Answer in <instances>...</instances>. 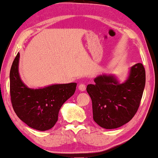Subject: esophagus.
Returning a JSON list of instances; mask_svg holds the SVG:
<instances>
[{"mask_svg": "<svg viewBox=\"0 0 158 158\" xmlns=\"http://www.w3.org/2000/svg\"><path fill=\"white\" fill-rule=\"evenodd\" d=\"M78 88L80 90H81V91H84V90H85L86 89V86L84 83H81L79 85Z\"/></svg>", "mask_w": 158, "mask_h": 158, "instance_id": "34e87169", "label": "esophagus"}]
</instances>
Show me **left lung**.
I'll list each match as a JSON object with an SVG mask.
<instances>
[{
  "mask_svg": "<svg viewBox=\"0 0 158 158\" xmlns=\"http://www.w3.org/2000/svg\"><path fill=\"white\" fill-rule=\"evenodd\" d=\"M88 85L92 101L93 118L99 126L111 129L129 122L139 109L145 85V70L137 63L131 68L128 79L119 83L112 75H102Z\"/></svg>",
  "mask_w": 158,
  "mask_h": 158,
  "instance_id": "obj_1",
  "label": "left lung"
}]
</instances>
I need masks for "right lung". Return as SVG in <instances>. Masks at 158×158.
Wrapping results in <instances>:
<instances>
[{"label":"right lung","mask_w":158,"mask_h":158,"mask_svg":"<svg viewBox=\"0 0 158 158\" xmlns=\"http://www.w3.org/2000/svg\"><path fill=\"white\" fill-rule=\"evenodd\" d=\"M19 53L10 71V95L17 116L31 128L46 131L52 128L58 119L62 104L74 94L77 83L56 84L44 88L27 87L19 74Z\"/></svg>","instance_id":"obj_1"}]
</instances>
